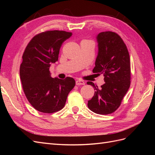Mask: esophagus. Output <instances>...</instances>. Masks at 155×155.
Returning <instances> with one entry per match:
<instances>
[{"instance_id": "esophagus-1", "label": "esophagus", "mask_w": 155, "mask_h": 155, "mask_svg": "<svg viewBox=\"0 0 155 155\" xmlns=\"http://www.w3.org/2000/svg\"><path fill=\"white\" fill-rule=\"evenodd\" d=\"M84 84H85L84 82L82 80L78 79V80L76 81V84L77 85H84Z\"/></svg>"}]
</instances>
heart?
<instances>
[{
	"label": "heart",
	"instance_id": "b5f03b06",
	"mask_svg": "<svg viewBox=\"0 0 155 155\" xmlns=\"http://www.w3.org/2000/svg\"><path fill=\"white\" fill-rule=\"evenodd\" d=\"M84 41H87V40H84Z\"/></svg>",
	"mask_w": 155,
	"mask_h": 155
}]
</instances>
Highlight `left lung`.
<instances>
[{
    "mask_svg": "<svg viewBox=\"0 0 155 155\" xmlns=\"http://www.w3.org/2000/svg\"><path fill=\"white\" fill-rule=\"evenodd\" d=\"M98 55L93 72L103 74L105 83L98 88L87 82L95 90L88 101V107L94 113L108 114L120 107L130 84V56L126 45L116 32H102L97 36Z\"/></svg>",
    "mask_w": 155,
    "mask_h": 155,
    "instance_id": "1",
    "label": "left lung"
}]
</instances>
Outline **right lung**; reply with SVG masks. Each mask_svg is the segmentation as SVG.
Instances as JSON below:
<instances>
[{
	"mask_svg": "<svg viewBox=\"0 0 155 155\" xmlns=\"http://www.w3.org/2000/svg\"><path fill=\"white\" fill-rule=\"evenodd\" d=\"M72 36L64 31H47L32 38L23 52L20 77L26 97L36 110L53 113L64 107L67 96L74 88L71 77L52 78L51 63L57 62L62 43Z\"/></svg>",
	"mask_w": 155,
	"mask_h": 155,
	"instance_id": "right-lung-1",
	"label": "right lung"
}]
</instances>
